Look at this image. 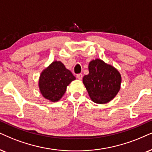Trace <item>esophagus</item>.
I'll use <instances>...</instances> for the list:
<instances>
[{
    "mask_svg": "<svg viewBox=\"0 0 152 152\" xmlns=\"http://www.w3.org/2000/svg\"><path fill=\"white\" fill-rule=\"evenodd\" d=\"M76 78H77L78 80H81L83 78V74H77V75H76Z\"/></svg>",
    "mask_w": 152,
    "mask_h": 152,
    "instance_id": "esophagus-1",
    "label": "esophagus"
}]
</instances>
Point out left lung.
I'll return each mask as SVG.
<instances>
[{"instance_id": "left-lung-1", "label": "left lung", "mask_w": 152, "mask_h": 152, "mask_svg": "<svg viewBox=\"0 0 152 152\" xmlns=\"http://www.w3.org/2000/svg\"><path fill=\"white\" fill-rule=\"evenodd\" d=\"M89 74L83 76L85 85L90 99L94 102H109L120 90L121 76L114 66L101 59L92 60L88 66Z\"/></svg>"}]
</instances>
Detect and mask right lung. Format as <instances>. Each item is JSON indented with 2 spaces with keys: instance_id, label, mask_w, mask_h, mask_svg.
Here are the masks:
<instances>
[{
  "instance_id": "add662e5",
  "label": "right lung",
  "mask_w": 152,
  "mask_h": 152,
  "mask_svg": "<svg viewBox=\"0 0 152 152\" xmlns=\"http://www.w3.org/2000/svg\"><path fill=\"white\" fill-rule=\"evenodd\" d=\"M75 79L72 73L62 62L55 61L41 73L39 88L45 98L57 102L65 93L66 86Z\"/></svg>"
}]
</instances>
